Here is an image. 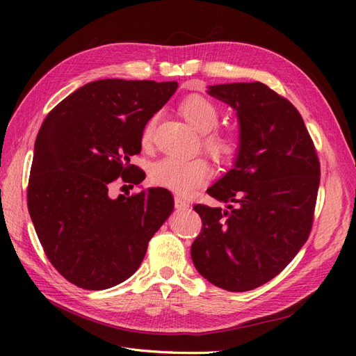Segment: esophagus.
I'll return each instance as SVG.
<instances>
[{
	"label": "esophagus",
	"mask_w": 356,
	"mask_h": 356,
	"mask_svg": "<svg viewBox=\"0 0 356 356\" xmlns=\"http://www.w3.org/2000/svg\"><path fill=\"white\" fill-rule=\"evenodd\" d=\"M174 202H175V208L177 209H187V208H190V203L186 199H182L179 196H175Z\"/></svg>",
	"instance_id": "1"
}]
</instances>
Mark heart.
Instances as JSON below:
<instances>
[{"label": "heart", "instance_id": "heart-1", "mask_svg": "<svg viewBox=\"0 0 356 356\" xmlns=\"http://www.w3.org/2000/svg\"><path fill=\"white\" fill-rule=\"evenodd\" d=\"M179 111L186 120L202 134V147L218 161L229 163L238 156L242 139L232 127H217L220 108L203 95H188L179 104ZM157 117H149L143 127L141 145L148 148L153 143ZM212 166L207 159H181L166 156L157 160L149 170V178L156 186L166 187L178 195H190L212 178Z\"/></svg>", "mask_w": 356, "mask_h": 356}]
</instances>
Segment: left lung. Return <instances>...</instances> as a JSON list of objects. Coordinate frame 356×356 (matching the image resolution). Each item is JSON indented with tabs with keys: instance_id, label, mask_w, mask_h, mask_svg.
<instances>
[{
	"instance_id": "obj_1",
	"label": "left lung",
	"mask_w": 356,
	"mask_h": 356,
	"mask_svg": "<svg viewBox=\"0 0 356 356\" xmlns=\"http://www.w3.org/2000/svg\"><path fill=\"white\" fill-rule=\"evenodd\" d=\"M238 111V160L208 195L229 209L197 203L202 230L191 245L197 272L213 285L243 293L281 273L309 238L321 163L303 117L260 81L211 86Z\"/></svg>"
}]
</instances>
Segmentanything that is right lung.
Listing matches in <instances>:
<instances>
[{
  "mask_svg": "<svg viewBox=\"0 0 356 356\" xmlns=\"http://www.w3.org/2000/svg\"><path fill=\"white\" fill-rule=\"evenodd\" d=\"M178 84L106 79L88 83L53 108L37 135L28 211L49 261L84 289H106L141 266L148 242L174 209L166 188L110 199L120 179L143 182L131 163L141 132Z\"/></svg>",
  "mask_w": 356,
  "mask_h": 356,
  "instance_id": "obj_1",
  "label": "right lung"
}]
</instances>
